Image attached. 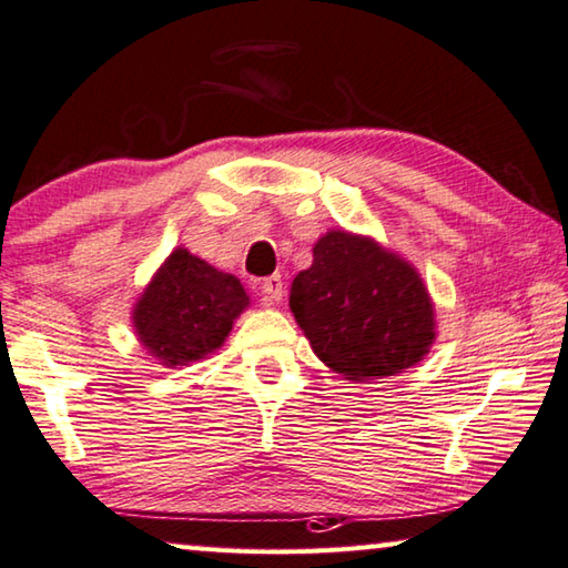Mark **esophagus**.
Instances as JSON below:
<instances>
[{"mask_svg":"<svg viewBox=\"0 0 568 568\" xmlns=\"http://www.w3.org/2000/svg\"><path fill=\"white\" fill-rule=\"evenodd\" d=\"M260 295H263V301L267 303V305H275V303H281L283 301V295H285V287H283V277L281 275H267V277H263V283H260Z\"/></svg>","mask_w":568,"mask_h":568,"instance_id":"34e87169","label":"esophagus"}]
</instances>
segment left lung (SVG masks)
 <instances>
[{
  "label": "left lung",
  "mask_w": 568,
  "mask_h": 568,
  "mask_svg": "<svg viewBox=\"0 0 568 568\" xmlns=\"http://www.w3.org/2000/svg\"><path fill=\"white\" fill-rule=\"evenodd\" d=\"M291 311L311 348L354 382L422 362L435 338L432 303L414 267L366 237L328 232L295 275Z\"/></svg>",
  "instance_id": "8db88e82"
}]
</instances>
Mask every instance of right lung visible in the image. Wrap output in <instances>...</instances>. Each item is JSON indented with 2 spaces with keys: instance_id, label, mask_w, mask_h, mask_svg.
<instances>
[{
  "instance_id": "right-lung-1",
  "label": "right lung",
  "mask_w": 568,
  "mask_h": 568,
  "mask_svg": "<svg viewBox=\"0 0 568 568\" xmlns=\"http://www.w3.org/2000/svg\"><path fill=\"white\" fill-rule=\"evenodd\" d=\"M247 305L235 275L174 250L133 311L141 344L166 366H186L220 348Z\"/></svg>"
}]
</instances>
